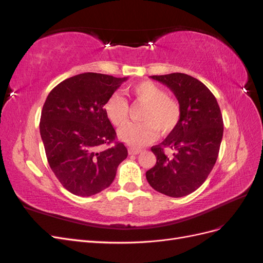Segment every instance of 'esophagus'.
<instances>
[{
	"label": "esophagus",
	"instance_id": "obj_1",
	"mask_svg": "<svg viewBox=\"0 0 263 263\" xmlns=\"http://www.w3.org/2000/svg\"><path fill=\"white\" fill-rule=\"evenodd\" d=\"M129 155H138L141 153V149H137V148H129L128 149Z\"/></svg>",
	"mask_w": 263,
	"mask_h": 263
}]
</instances>
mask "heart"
Segmentation results:
<instances>
[{
    "label": "heart",
    "instance_id": "1",
    "mask_svg": "<svg viewBox=\"0 0 263 263\" xmlns=\"http://www.w3.org/2000/svg\"><path fill=\"white\" fill-rule=\"evenodd\" d=\"M133 100L145 105L139 119L142 123L127 124L118 132V136L132 147H141L153 141L157 132L168 135L177 128L182 116L180 103L158 84L144 81L128 87ZM105 114L113 125L121 127L128 118L129 106L119 93H113L104 104Z\"/></svg>",
    "mask_w": 263,
    "mask_h": 263
}]
</instances>
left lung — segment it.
<instances>
[{
	"label": "left lung",
	"instance_id": "left-lung-1",
	"mask_svg": "<svg viewBox=\"0 0 263 263\" xmlns=\"http://www.w3.org/2000/svg\"><path fill=\"white\" fill-rule=\"evenodd\" d=\"M150 78L174 93L182 116L177 128L151 147L157 162L146 178L158 192L182 197L200 187L213 170L224 133L222 116L216 98L197 79L179 72ZM166 148L174 151L172 156L165 155Z\"/></svg>",
	"mask_w": 263,
	"mask_h": 263
}]
</instances>
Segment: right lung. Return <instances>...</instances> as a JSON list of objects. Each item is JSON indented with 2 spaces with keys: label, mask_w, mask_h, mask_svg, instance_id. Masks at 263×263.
Here are the masks:
<instances>
[{
  "label": "right lung",
  "mask_w": 263,
  "mask_h": 263,
  "mask_svg": "<svg viewBox=\"0 0 263 263\" xmlns=\"http://www.w3.org/2000/svg\"><path fill=\"white\" fill-rule=\"evenodd\" d=\"M126 80L81 73L60 82L46 99L39 129L47 160L74 195L91 196L108 187L128 155L104 110L107 99Z\"/></svg>",
  "instance_id": "1"
}]
</instances>
